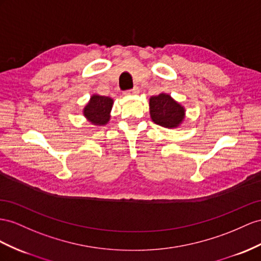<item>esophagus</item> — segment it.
I'll use <instances>...</instances> for the list:
<instances>
[{"mask_svg": "<svg viewBox=\"0 0 261 261\" xmlns=\"http://www.w3.org/2000/svg\"><path fill=\"white\" fill-rule=\"evenodd\" d=\"M124 93H125V95H137V93H139V88H138V87H135L133 89L125 91Z\"/></svg>", "mask_w": 261, "mask_h": 261, "instance_id": "esophagus-1", "label": "esophagus"}]
</instances>
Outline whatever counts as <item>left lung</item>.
<instances>
[{
    "label": "left lung",
    "mask_w": 261,
    "mask_h": 261,
    "mask_svg": "<svg viewBox=\"0 0 261 261\" xmlns=\"http://www.w3.org/2000/svg\"><path fill=\"white\" fill-rule=\"evenodd\" d=\"M150 116L152 121L168 129H175L185 119V109L175 101L169 93L152 96L149 100Z\"/></svg>",
    "instance_id": "obj_1"
}]
</instances>
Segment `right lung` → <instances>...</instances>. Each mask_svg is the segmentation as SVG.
<instances>
[{
	"label": "right lung",
	"instance_id": "obj_1",
	"mask_svg": "<svg viewBox=\"0 0 261 261\" xmlns=\"http://www.w3.org/2000/svg\"><path fill=\"white\" fill-rule=\"evenodd\" d=\"M113 99L95 93L85 106L83 110L84 117L93 125H106L110 120Z\"/></svg>",
	"mask_w": 261,
	"mask_h": 261
}]
</instances>
